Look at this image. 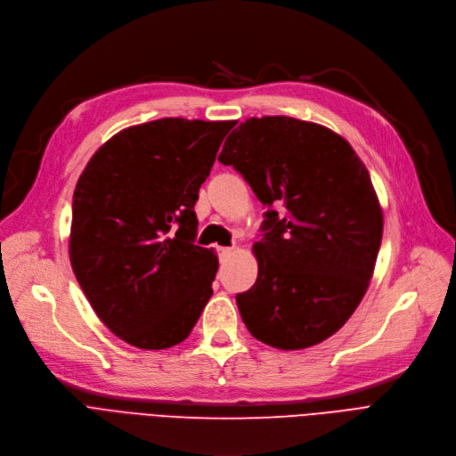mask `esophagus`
I'll use <instances>...</instances> for the list:
<instances>
[{"mask_svg":"<svg viewBox=\"0 0 456 456\" xmlns=\"http://www.w3.org/2000/svg\"><path fill=\"white\" fill-rule=\"evenodd\" d=\"M232 247H216L215 248V252H216V256H219V259H224L226 256H230L232 254Z\"/></svg>","mask_w":456,"mask_h":456,"instance_id":"1","label":"esophagus"}]
</instances>
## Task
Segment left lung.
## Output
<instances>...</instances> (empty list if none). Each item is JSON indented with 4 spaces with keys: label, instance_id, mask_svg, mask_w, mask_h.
Returning a JSON list of instances; mask_svg holds the SVG:
<instances>
[{
    "label": "left lung",
    "instance_id": "obj_1",
    "mask_svg": "<svg viewBox=\"0 0 456 456\" xmlns=\"http://www.w3.org/2000/svg\"><path fill=\"white\" fill-rule=\"evenodd\" d=\"M219 161L267 208L256 284L235 297L248 332L281 351L330 338L363 298L382 241L365 165L329 127L291 117L241 122Z\"/></svg>",
    "mask_w": 456,
    "mask_h": 456
}]
</instances>
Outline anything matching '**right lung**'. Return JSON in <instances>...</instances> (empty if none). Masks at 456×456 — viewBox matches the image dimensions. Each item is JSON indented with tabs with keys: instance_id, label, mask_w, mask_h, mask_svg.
<instances>
[{
	"instance_id": "1",
	"label": "right lung",
	"mask_w": 456,
	"mask_h": 456,
	"mask_svg": "<svg viewBox=\"0 0 456 456\" xmlns=\"http://www.w3.org/2000/svg\"><path fill=\"white\" fill-rule=\"evenodd\" d=\"M233 126L159 118L122 129L77 180L74 274L105 327L139 349L182 343L213 293L219 262L194 243V204Z\"/></svg>"
}]
</instances>
